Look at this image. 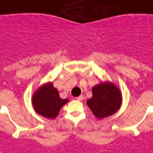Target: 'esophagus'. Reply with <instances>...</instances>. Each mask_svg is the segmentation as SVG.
<instances>
[{
  "label": "esophagus",
  "instance_id": "34e87169",
  "mask_svg": "<svg viewBox=\"0 0 153 153\" xmlns=\"http://www.w3.org/2000/svg\"><path fill=\"white\" fill-rule=\"evenodd\" d=\"M83 98H84V97H83L82 95H81L80 97H76V100H77V101H82Z\"/></svg>",
  "mask_w": 153,
  "mask_h": 153
}]
</instances>
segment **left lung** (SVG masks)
<instances>
[{"instance_id": "left-lung-1", "label": "left lung", "mask_w": 153, "mask_h": 153, "mask_svg": "<svg viewBox=\"0 0 153 153\" xmlns=\"http://www.w3.org/2000/svg\"><path fill=\"white\" fill-rule=\"evenodd\" d=\"M122 102L121 91L109 81L100 82L92 87V97L87 101V106L97 119L115 114L120 109Z\"/></svg>"}]
</instances>
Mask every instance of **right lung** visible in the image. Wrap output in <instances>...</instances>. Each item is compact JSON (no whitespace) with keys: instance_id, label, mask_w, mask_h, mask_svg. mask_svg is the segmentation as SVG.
Returning <instances> with one entry per match:
<instances>
[{"instance_id":"1","label":"right lung","mask_w":153,"mask_h":153,"mask_svg":"<svg viewBox=\"0 0 153 153\" xmlns=\"http://www.w3.org/2000/svg\"><path fill=\"white\" fill-rule=\"evenodd\" d=\"M68 99H62L58 90L52 82L44 83L32 95L31 103L36 113L48 119H55L61 108L68 102Z\"/></svg>"}]
</instances>
